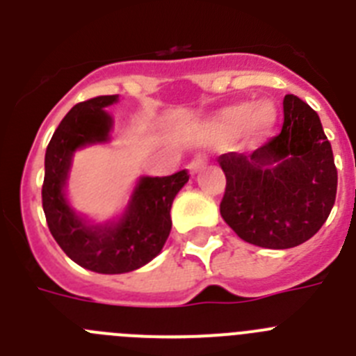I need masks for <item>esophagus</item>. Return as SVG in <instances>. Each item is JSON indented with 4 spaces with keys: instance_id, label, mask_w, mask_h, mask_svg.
Wrapping results in <instances>:
<instances>
[{
    "instance_id": "obj_1",
    "label": "esophagus",
    "mask_w": 356,
    "mask_h": 356,
    "mask_svg": "<svg viewBox=\"0 0 356 356\" xmlns=\"http://www.w3.org/2000/svg\"><path fill=\"white\" fill-rule=\"evenodd\" d=\"M205 163H207V160L203 159V156H200V159H194L193 162L188 163V171L193 172H197V171H201V169L205 168Z\"/></svg>"
}]
</instances>
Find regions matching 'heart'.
Instances as JSON below:
<instances>
[{"instance_id": "heart-1", "label": "heart", "mask_w": 356, "mask_h": 356, "mask_svg": "<svg viewBox=\"0 0 356 356\" xmlns=\"http://www.w3.org/2000/svg\"><path fill=\"white\" fill-rule=\"evenodd\" d=\"M278 110L273 102H259L251 106L250 103H237L222 108L210 124V137L213 143H222L237 137L246 130L251 137H266L275 127Z\"/></svg>"}]
</instances>
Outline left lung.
<instances>
[{
    "instance_id": "8db88e82",
    "label": "left lung",
    "mask_w": 356,
    "mask_h": 356,
    "mask_svg": "<svg viewBox=\"0 0 356 356\" xmlns=\"http://www.w3.org/2000/svg\"><path fill=\"white\" fill-rule=\"evenodd\" d=\"M226 188L221 216L242 241L269 250L303 244L325 225L337 194V168L319 115L294 94L284 127L253 153L219 156Z\"/></svg>"
}]
</instances>
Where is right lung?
<instances>
[{
  "label": "right lung",
  "mask_w": 356,
  "mask_h": 356,
  "mask_svg": "<svg viewBox=\"0 0 356 356\" xmlns=\"http://www.w3.org/2000/svg\"><path fill=\"white\" fill-rule=\"evenodd\" d=\"M118 97L97 96L72 106L53 134L44 159L42 209L49 232L72 262L102 275L135 271L155 259L171 232L172 200L188 181L185 169L162 178L144 176L118 222L89 225L74 213L64 193L72 153L110 139L112 118L105 106L114 105Z\"/></svg>",
  "instance_id": "1"
}]
</instances>
